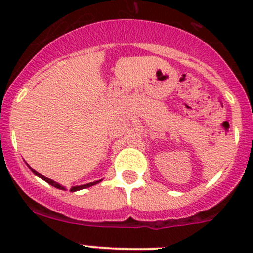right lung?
I'll return each instance as SVG.
<instances>
[{"label":"right lung","instance_id":"add662e5","mask_svg":"<svg viewBox=\"0 0 253 253\" xmlns=\"http://www.w3.org/2000/svg\"><path fill=\"white\" fill-rule=\"evenodd\" d=\"M28 167H29V165H28ZM29 169L32 170V171H33V174H34V175H37L38 177L42 178V180H44V181H46L47 183H50V185H51V186H53V187H56V188H60V190H66V187H63V186H61L60 183H57V182H56V181L51 180V178H47V177H45L44 175L39 174V172H37V171H35V170L33 169V168H30V167H29ZM100 181H103V180L94 181V182H89V183H85V185H81V186H72V187H71V190H70V191H71V192H76V191L83 190V188H88V187H90V186H94V185H96V183H99V182H100Z\"/></svg>","mask_w":253,"mask_h":253}]
</instances>
